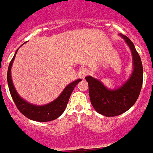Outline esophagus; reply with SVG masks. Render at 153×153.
<instances>
[{
	"instance_id": "obj_1",
	"label": "esophagus",
	"mask_w": 153,
	"mask_h": 153,
	"mask_svg": "<svg viewBox=\"0 0 153 153\" xmlns=\"http://www.w3.org/2000/svg\"><path fill=\"white\" fill-rule=\"evenodd\" d=\"M79 76L80 77L81 79H84L85 77L86 76L87 74H88V70L86 68H85V67H82V68H81L79 71Z\"/></svg>"
}]
</instances>
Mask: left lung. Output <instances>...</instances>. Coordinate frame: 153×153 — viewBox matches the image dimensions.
I'll list each match as a JSON object with an SVG mask.
<instances>
[{"label":"left lung","instance_id":"1","mask_svg":"<svg viewBox=\"0 0 153 153\" xmlns=\"http://www.w3.org/2000/svg\"><path fill=\"white\" fill-rule=\"evenodd\" d=\"M120 36L125 39L133 56L134 71L128 82L116 90H109L97 79L85 77L92 106L99 114L106 117L118 116L126 112L138 100L142 89L143 68L139 54L128 36L123 34Z\"/></svg>","mask_w":153,"mask_h":153}]
</instances>
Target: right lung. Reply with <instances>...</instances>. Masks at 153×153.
Here are the masks:
<instances>
[{"label":"right lung","instance_id":"right-lung-1","mask_svg":"<svg viewBox=\"0 0 153 153\" xmlns=\"http://www.w3.org/2000/svg\"><path fill=\"white\" fill-rule=\"evenodd\" d=\"M18 50L16 51L13 58L11 59V62L9 64L7 75L9 91H10L11 97L13 99L15 104L16 105L19 111L24 116H25L30 120L39 121V122H47V121H51V120L57 119L65 111L67 104L68 102L69 98H70L71 95L73 90H74V87L76 86V85L82 79H78V80L74 81L71 84H69L64 89V91L59 96L57 100H55L53 102L49 103V104L45 105V106H34V105L30 104L29 102L23 100L19 96V94L15 90V87H14L12 80H11V68L14 59L15 57V55L17 53Z\"/></svg>","mask_w":153,"mask_h":153}]
</instances>
